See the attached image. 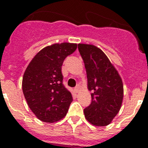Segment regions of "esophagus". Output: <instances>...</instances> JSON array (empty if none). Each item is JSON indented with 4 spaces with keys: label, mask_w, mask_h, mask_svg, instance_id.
Instances as JSON below:
<instances>
[{
    "label": "esophagus",
    "mask_w": 148,
    "mask_h": 148,
    "mask_svg": "<svg viewBox=\"0 0 148 148\" xmlns=\"http://www.w3.org/2000/svg\"><path fill=\"white\" fill-rule=\"evenodd\" d=\"M80 88H81V87H80V86H79V85L77 86L76 88H74V90H75V92H76V93L78 92L79 90H80Z\"/></svg>",
    "instance_id": "34e87169"
}]
</instances>
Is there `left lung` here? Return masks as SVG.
<instances>
[{"label": "left lung", "instance_id": "obj_1", "mask_svg": "<svg viewBox=\"0 0 148 148\" xmlns=\"http://www.w3.org/2000/svg\"><path fill=\"white\" fill-rule=\"evenodd\" d=\"M91 91V103L84 110L85 118L97 127L111 123L119 112L124 97L121 77L105 53L93 45L78 44Z\"/></svg>", "mask_w": 148, "mask_h": 148}]
</instances>
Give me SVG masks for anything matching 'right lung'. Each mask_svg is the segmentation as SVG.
Instances as JSON below:
<instances>
[{
  "label": "right lung",
  "instance_id": "right-lung-1",
  "mask_svg": "<svg viewBox=\"0 0 148 148\" xmlns=\"http://www.w3.org/2000/svg\"><path fill=\"white\" fill-rule=\"evenodd\" d=\"M77 45L64 42L40 50L29 63L22 80L27 105L41 121L53 123L66 116L72 95L63 84L61 67Z\"/></svg>",
  "mask_w": 148,
  "mask_h": 148
}]
</instances>
